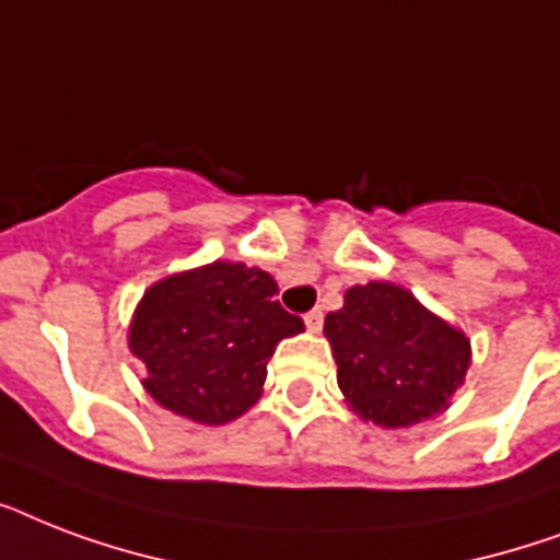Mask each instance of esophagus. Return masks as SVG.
<instances>
[{
	"label": "esophagus",
	"instance_id": "1",
	"mask_svg": "<svg viewBox=\"0 0 560 560\" xmlns=\"http://www.w3.org/2000/svg\"><path fill=\"white\" fill-rule=\"evenodd\" d=\"M323 323H325L323 307H314V311H311V314H305L307 331H323Z\"/></svg>",
	"mask_w": 560,
	"mask_h": 560
}]
</instances>
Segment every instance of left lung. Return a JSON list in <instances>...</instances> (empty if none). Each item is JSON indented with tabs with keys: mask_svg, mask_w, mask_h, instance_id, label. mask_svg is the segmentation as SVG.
<instances>
[{
	"mask_svg": "<svg viewBox=\"0 0 560 560\" xmlns=\"http://www.w3.org/2000/svg\"><path fill=\"white\" fill-rule=\"evenodd\" d=\"M325 337L349 404L381 427L439 416L470 363L465 334L389 281L351 288L346 305L325 316Z\"/></svg>",
	"mask_w": 560,
	"mask_h": 560,
	"instance_id": "left-lung-1",
	"label": "left lung"
}]
</instances>
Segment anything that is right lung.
<instances>
[{
	"mask_svg": "<svg viewBox=\"0 0 560 560\" xmlns=\"http://www.w3.org/2000/svg\"><path fill=\"white\" fill-rule=\"evenodd\" d=\"M276 290L264 270L229 261L153 284L130 328V349L148 366L144 389L200 424L246 412L281 337L305 331Z\"/></svg>",
	"mask_w": 560,
	"mask_h": 560,
	"instance_id": "add662e5",
	"label": "right lung"
}]
</instances>
